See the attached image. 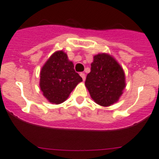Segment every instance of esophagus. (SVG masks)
<instances>
[{
	"instance_id": "34e87169",
	"label": "esophagus",
	"mask_w": 159,
	"mask_h": 159,
	"mask_svg": "<svg viewBox=\"0 0 159 159\" xmlns=\"http://www.w3.org/2000/svg\"><path fill=\"white\" fill-rule=\"evenodd\" d=\"M80 76H81L83 81H85V79H86V75H85V73H80Z\"/></svg>"
}]
</instances>
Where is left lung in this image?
<instances>
[{
    "instance_id": "obj_1",
    "label": "left lung",
    "mask_w": 159,
    "mask_h": 159,
    "mask_svg": "<svg viewBox=\"0 0 159 159\" xmlns=\"http://www.w3.org/2000/svg\"><path fill=\"white\" fill-rule=\"evenodd\" d=\"M85 86L96 103L110 107L118 101L126 86L125 72L112 56L99 53L93 56Z\"/></svg>"
}]
</instances>
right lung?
Wrapping results in <instances>:
<instances>
[{
	"mask_svg": "<svg viewBox=\"0 0 159 159\" xmlns=\"http://www.w3.org/2000/svg\"><path fill=\"white\" fill-rule=\"evenodd\" d=\"M83 81L75 72L73 62L62 50L56 51L45 62L40 71L39 86L42 94L52 104L67 100L78 83Z\"/></svg>",
	"mask_w": 159,
	"mask_h": 159,
	"instance_id": "add662e5",
	"label": "right lung"
}]
</instances>
